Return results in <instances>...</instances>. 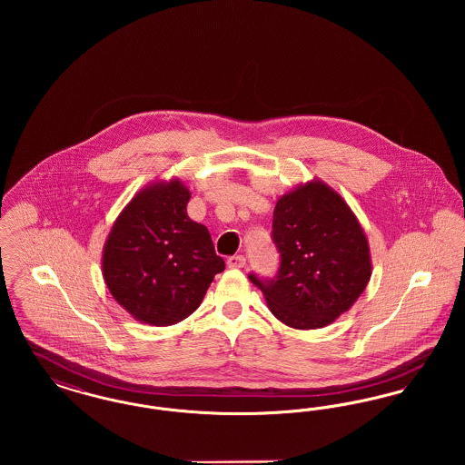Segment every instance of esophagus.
<instances>
[{
  "mask_svg": "<svg viewBox=\"0 0 465 465\" xmlns=\"http://www.w3.org/2000/svg\"><path fill=\"white\" fill-rule=\"evenodd\" d=\"M228 268H243L245 266V258L242 254H235V256H230L228 262H226Z\"/></svg>",
  "mask_w": 465,
  "mask_h": 465,
  "instance_id": "obj_1",
  "label": "esophagus"
}]
</instances>
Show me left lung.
Wrapping results in <instances>:
<instances>
[{
	"instance_id": "left-lung-1",
	"label": "left lung",
	"mask_w": 465,
	"mask_h": 465,
	"mask_svg": "<svg viewBox=\"0 0 465 465\" xmlns=\"http://www.w3.org/2000/svg\"><path fill=\"white\" fill-rule=\"evenodd\" d=\"M272 226L279 275H249L270 312L289 328L319 330L351 310L373 265L366 233L343 197L313 177L277 200Z\"/></svg>"
}]
</instances>
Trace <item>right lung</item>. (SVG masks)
<instances>
[{
    "label": "right lung",
    "mask_w": 465,
    "mask_h": 465,
    "mask_svg": "<svg viewBox=\"0 0 465 465\" xmlns=\"http://www.w3.org/2000/svg\"><path fill=\"white\" fill-rule=\"evenodd\" d=\"M190 197L177 177L153 181L122 209L106 237L104 284L141 324L181 322L224 270L209 230L186 213Z\"/></svg>",
    "instance_id": "obj_1"
}]
</instances>
